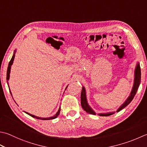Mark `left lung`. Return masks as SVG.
Returning a JSON list of instances; mask_svg holds the SVG:
<instances>
[{
	"label": "left lung",
	"instance_id": "1",
	"mask_svg": "<svg viewBox=\"0 0 147 147\" xmlns=\"http://www.w3.org/2000/svg\"><path fill=\"white\" fill-rule=\"evenodd\" d=\"M141 83V69L139 62H137L136 67H135L134 69V83L133 88H132V90L130 94H129V97L126 99L124 102L120 106V107L118 108L117 110V112H119V111L122 110V109L125 108L129 103H130L132 100L133 99L134 97L136 94V92L138 90V88L140 84ZM81 105L83 110H84L87 113H90L92 115H96V112H95L93 109L92 108L90 105H88L87 99V95H86V90L84 86H83L82 92H81ZM115 112L112 111V112H108V113H98L97 115L99 116H102V117H106V116H110L111 115L114 114Z\"/></svg>",
	"mask_w": 147,
	"mask_h": 147
}]
</instances>
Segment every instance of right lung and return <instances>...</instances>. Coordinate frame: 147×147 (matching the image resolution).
<instances>
[{
    "label": "right lung",
    "mask_w": 147,
    "mask_h": 147,
    "mask_svg": "<svg viewBox=\"0 0 147 147\" xmlns=\"http://www.w3.org/2000/svg\"><path fill=\"white\" fill-rule=\"evenodd\" d=\"M16 50H14V53H13V55L12 58H11V60H10L9 63V65H8L7 71V76H6V79H7V83L8 86H9L8 80H9V76H10V72H11V65H13V61H14V57H15V53H16ZM67 87H66L65 89L67 88ZM9 91H10V93H11V96H12V93H11V90H9ZM60 107L59 108L58 111L57 112V113H56L55 115L54 116H53V117H48V118H42V117H37V116H36V115H32V114H30V113H28V112H26V111H24V112H25V113L28 114V115H30V116H31V117H34V118H35V119H40V120H51V119H56V118H57V117H58V115H59V114H60Z\"/></svg>",
    "instance_id": "obj_1"
}]
</instances>
